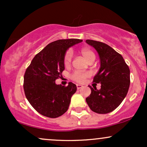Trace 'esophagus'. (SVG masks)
I'll return each instance as SVG.
<instances>
[{"mask_svg":"<svg viewBox=\"0 0 147 147\" xmlns=\"http://www.w3.org/2000/svg\"><path fill=\"white\" fill-rule=\"evenodd\" d=\"M82 87H84L83 85H81V84H77V89L82 88Z\"/></svg>","mask_w":147,"mask_h":147,"instance_id":"1","label":"esophagus"}]
</instances>
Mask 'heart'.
<instances>
[{"label":"heart","mask_w":147,"mask_h":147,"mask_svg":"<svg viewBox=\"0 0 147 147\" xmlns=\"http://www.w3.org/2000/svg\"><path fill=\"white\" fill-rule=\"evenodd\" d=\"M81 54L83 56V57L88 62H90L91 61H94L95 59V55L94 52L92 50L88 48H83L81 50ZM72 59V55L70 52H67L65 53V56H64L63 59V63L64 65L66 67L69 66L71 63ZM90 76V74L88 72H75L72 74V79L76 81L77 82H84L87 77Z\"/></svg>","instance_id":"heart-1"}]
</instances>
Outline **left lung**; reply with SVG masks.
<instances>
[{
	"label": "left lung",
	"instance_id": "8db88e82",
	"mask_svg": "<svg viewBox=\"0 0 147 147\" xmlns=\"http://www.w3.org/2000/svg\"><path fill=\"white\" fill-rule=\"evenodd\" d=\"M86 42L95 49L100 60V68L93 82L101 88H92L86 101L91 111L106 114L117 109L127 95L130 86V70L122 55L106 43L93 40Z\"/></svg>",
	"mask_w": 147,
	"mask_h": 147
}]
</instances>
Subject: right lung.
I'll return each mask as SVG.
<instances>
[{
  "label": "right lung",
  "mask_w": 147,
  "mask_h": 147,
  "mask_svg": "<svg viewBox=\"0 0 147 147\" xmlns=\"http://www.w3.org/2000/svg\"><path fill=\"white\" fill-rule=\"evenodd\" d=\"M83 41L60 39L49 43L34 57L24 75L26 98L42 115L56 118L68 111L72 96L77 90L75 84L67 86L55 83L65 69L63 59L69 48Z\"/></svg>",
  "instance_id": "right-lung-1"
}]
</instances>
